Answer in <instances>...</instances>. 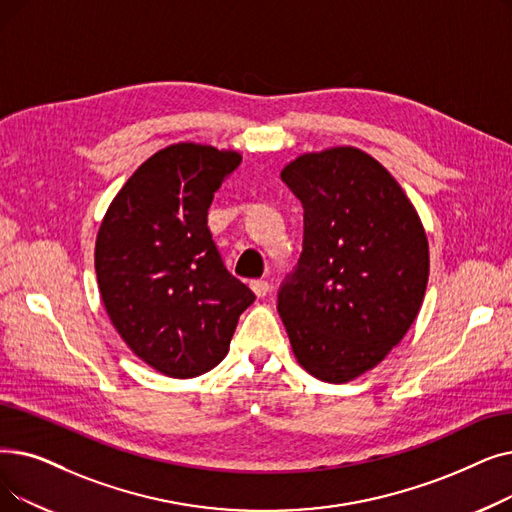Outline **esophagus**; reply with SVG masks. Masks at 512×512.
<instances>
[{
	"label": "esophagus",
	"instance_id": "esophagus-1",
	"mask_svg": "<svg viewBox=\"0 0 512 512\" xmlns=\"http://www.w3.org/2000/svg\"><path fill=\"white\" fill-rule=\"evenodd\" d=\"M251 288H253V293L257 295V297H265L270 293V282L268 280H253L251 282Z\"/></svg>",
	"mask_w": 512,
	"mask_h": 512
}]
</instances>
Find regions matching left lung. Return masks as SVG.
Returning a JSON list of instances; mask_svg holds the SVG:
<instances>
[{"instance_id":"1","label":"left lung","mask_w":512,"mask_h":512,"mask_svg":"<svg viewBox=\"0 0 512 512\" xmlns=\"http://www.w3.org/2000/svg\"><path fill=\"white\" fill-rule=\"evenodd\" d=\"M280 177L303 205V251L278 291L280 318L309 374L347 383L416 320L427 234L402 186L360 148L301 154Z\"/></svg>"}]
</instances>
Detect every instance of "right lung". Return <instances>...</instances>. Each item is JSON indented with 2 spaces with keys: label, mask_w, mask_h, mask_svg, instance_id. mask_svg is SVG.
Instances as JSON below:
<instances>
[{
  "label": "right lung",
  "mask_w": 512,
  "mask_h": 512,
  "mask_svg": "<svg viewBox=\"0 0 512 512\" xmlns=\"http://www.w3.org/2000/svg\"><path fill=\"white\" fill-rule=\"evenodd\" d=\"M234 150L171 144L110 203L96 238L106 314L127 347L173 379L226 358L255 295L228 270L207 226L213 194L240 165Z\"/></svg>",
  "instance_id": "obj_1"
}]
</instances>
